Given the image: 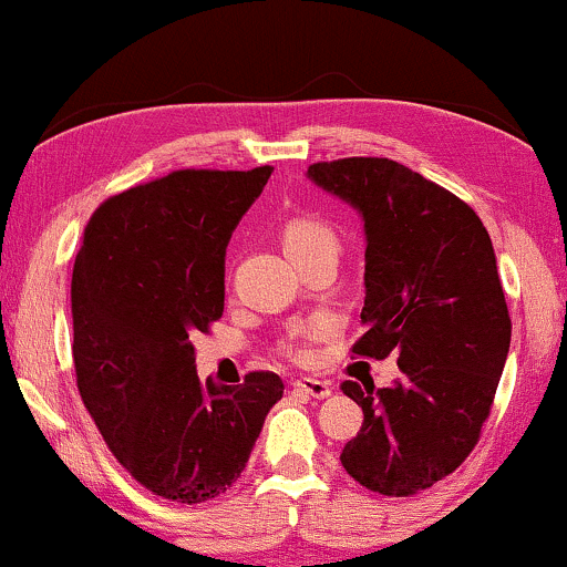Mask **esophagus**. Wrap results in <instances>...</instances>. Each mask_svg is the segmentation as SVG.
Returning a JSON list of instances; mask_svg holds the SVG:
<instances>
[{
    "mask_svg": "<svg viewBox=\"0 0 567 567\" xmlns=\"http://www.w3.org/2000/svg\"><path fill=\"white\" fill-rule=\"evenodd\" d=\"M292 386H296V390H300V392H306V395H311V398H329L332 395V384L327 382V379H313V377H300V379H296V382H292Z\"/></svg>",
    "mask_w": 567,
    "mask_h": 567,
    "instance_id": "1",
    "label": "esophagus"
}]
</instances>
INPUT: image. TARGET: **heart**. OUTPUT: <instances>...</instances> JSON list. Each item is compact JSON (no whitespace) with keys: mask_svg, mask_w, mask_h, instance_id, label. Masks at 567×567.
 <instances>
[{"mask_svg":"<svg viewBox=\"0 0 567 567\" xmlns=\"http://www.w3.org/2000/svg\"><path fill=\"white\" fill-rule=\"evenodd\" d=\"M282 246L285 254L290 256V261L303 259V256L311 254H334L340 248V240L332 227L327 221H321L317 217H292L288 225L282 227ZM329 329L327 321H311V324H300L290 332L288 340L282 342V350L290 358H303L311 355V340H317Z\"/></svg>","mask_w":567,"mask_h":567,"instance_id":"1","label":"heart"}]
</instances>
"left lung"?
Returning a JSON list of instances; mask_svg holds the SVG:
<instances>
[{"label": "left lung", "instance_id": "1", "mask_svg": "<svg viewBox=\"0 0 567 567\" xmlns=\"http://www.w3.org/2000/svg\"><path fill=\"white\" fill-rule=\"evenodd\" d=\"M308 181L361 214L367 334L355 355H398L392 386L342 382L363 426L340 461L371 492L408 497L453 474L489 415L511 350V313L489 233L450 190L392 159L308 167Z\"/></svg>", "mask_w": 567, "mask_h": 567}]
</instances>
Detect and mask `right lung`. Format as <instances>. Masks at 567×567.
Returning a JSON list of instances; mask_svg holds the SVG:
<instances>
[{"label": "right lung", "mask_w": 567, "mask_h": 567, "mask_svg": "<svg viewBox=\"0 0 567 567\" xmlns=\"http://www.w3.org/2000/svg\"><path fill=\"white\" fill-rule=\"evenodd\" d=\"M271 167L181 169L104 200L73 267L78 390L120 465L172 503L246 468L282 379L198 382L193 337L225 311V254Z\"/></svg>", "instance_id": "right-lung-1"}]
</instances>
